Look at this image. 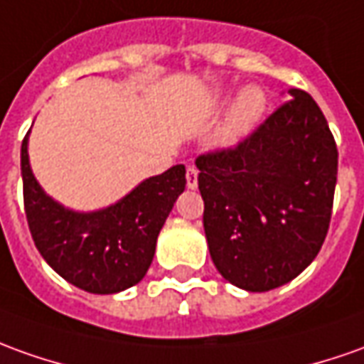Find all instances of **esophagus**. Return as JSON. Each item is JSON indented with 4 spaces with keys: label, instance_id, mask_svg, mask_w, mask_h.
<instances>
[{
    "label": "esophagus",
    "instance_id": "34e87169",
    "mask_svg": "<svg viewBox=\"0 0 364 364\" xmlns=\"http://www.w3.org/2000/svg\"><path fill=\"white\" fill-rule=\"evenodd\" d=\"M186 184L188 188H198V168L194 166V164H190V166L186 168Z\"/></svg>",
    "mask_w": 364,
    "mask_h": 364
}]
</instances>
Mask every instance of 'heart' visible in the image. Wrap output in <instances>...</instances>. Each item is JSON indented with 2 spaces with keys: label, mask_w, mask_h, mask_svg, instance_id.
Instances as JSON below:
<instances>
[{
  "label": "heart",
  "mask_w": 364,
  "mask_h": 364,
  "mask_svg": "<svg viewBox=\"0 0 364 364\" xmlns=\"http://www.w3.org/2000/svg\"><path fill=\"white\" fill-rule=\"evenodd\" d=\"M267 107V97L259 87H247L240 92L237 101L232 107L230 119L225 122L222 139L228 144H234L237 140L247 136L259 124L263 112Z\"/></svg>",
  "instance_id": "b5f03b06"
}]
</instances>
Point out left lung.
<instances>
[{
  "label": "left lung",
  "instance_id": "8db88e82",
  "mask_svg": "<svg viewBox=\"0 0 364 364\" xmlns=\"http://www.w3.org/2000/svg\"><path fill=\"white\" fill-rule=\"evenodd\" d=\"M289 95L237 144L196 158L212 262L245 291L295 279L329 230L337 144L311 95Z\"/></svg>",
  "mask_w": 364,
  "mask_h": 364
}]
</instances>
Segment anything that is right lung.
I'll return each mask as SVG.
<instances>
[{
  "label": "right lung",
  "mask_w": 364,
  "mask_h": 364,
  "mask_svg": "<svg viewBox=\"0 0 364 364\" xmlns=\"http://www.w3.org/2000/svg\"><path fill=\"white\" fill-rule=\"evenodd\" d=\"M27 136L21 144L23 206L33 242L63 279L89 293H117L144 277L156 237L176 198L186 188L184 164L168 168L134 188L119 204L77 214L53 202L29 168Z\"/></svg>",
  "instance_id": "add662e5"
}]
</instances>
